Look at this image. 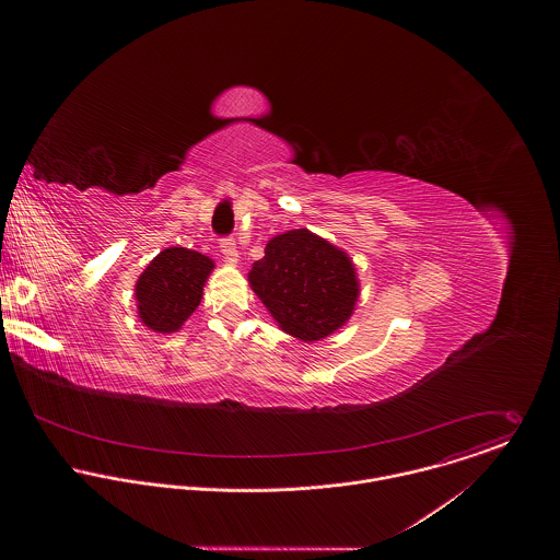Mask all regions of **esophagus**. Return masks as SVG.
Returning <instances> with one entry per match:
<instances>
[{
  "instance_id": "obj_1",
  "label": "esophagus",
  "mask_w": 560,
  "mask_h": 560,
  "mask_svg": "<svg viewBox=\"0 0 560 560\" xmlns=\"http://www.w3.org/2000/svg\"><path fill=\"white\" fill-rule=\"evenodd\" d=\"M222 254L226 258V262L231 265H237L240 262V249H237V243L233 240H222Z\"/></svg>"
}]
</instances>
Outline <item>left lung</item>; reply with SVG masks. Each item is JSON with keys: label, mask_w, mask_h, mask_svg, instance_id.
<instances>
[{"label": "left lung", "mask_w": 560, "mask_h": 560, "mask_svg": "<svg viewBox=\"0 0 560 560\" xmlns=\"http://www.w3.org/2000/svg\"><path fill=\"white\" fill-rule=\"evenodd\" d=\"M247 282L278 327L302 342L338 331L360 298L349 254L308 229L267 241L265 256L252 265Z\"/></svg>", "instance_id": "1"}]
</instances>
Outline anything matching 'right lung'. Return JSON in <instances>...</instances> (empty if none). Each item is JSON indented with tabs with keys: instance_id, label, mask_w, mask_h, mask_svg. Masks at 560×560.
<instances>
[{
	"instance_id": "add662e5",
	"label": "right lung",
	"mask_w": 560,
	"mask_h": 560,
	"mask_svg": "<svg viewBox=\"0 0 560 560\" xmlns=\"http://www.w3.org/2000/svg\"><path fill=\"white\" fill-rule=\"evenodd\" d=\"M215 262L187 247H165L136 282V306L140 320L158 331L172 334L200 306L205 284Z\"/></svg>"
}]
</instances>
